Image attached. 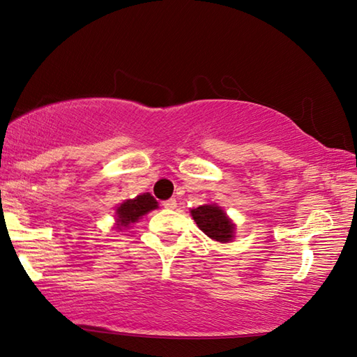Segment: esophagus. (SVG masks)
Instances as JSON below:
<instances>
[{"label":"esophagus","mask_w":357,"mask_h":357,"mask_svg":"<svg viewBox=\"0 0 357 357\" xmlns=\"http://www.w3.org/2000/svg\"><path fill=\"white\" fill-rule=\"evenodd\" d=\"M165 208L167 210H174L178 206V204H176V199H169V200H165L163 204H162Z\"/></svg>","instance_id":"34e87169"}]
</instances>
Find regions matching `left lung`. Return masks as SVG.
Masks as SVG:
<instances>
[{"label": "left lung", "mask_w": 357, "mask_h": 357, "mask_svg": "<svg viewBox=\"0 0 357 357\" xmlns=\"http://www.w3.org/2000/svg\"><path fill=\"white\" fill-rule=\"evenodd\" d=\"M190 215H192L197 226L200 227V231H204L213 241L226 243L234 238L236 225L229 220L225 210L216 204L197 206V208L190 210Z\"/></svg>", "instance_id": "obj_1"}]
</instances>
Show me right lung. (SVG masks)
Returning <instances> with one entry per match:
<instances>
[{
  "label": "right lung",
  "instance_id": "right-lung-1",
  "mask_svg": "<svg viewBox=\"0 0 357 357\" xmlns=\"http://www.w3.org/2000/svg\"><path fill=\"white\" fill-rule=\"evenodd\" d=\"M158 206V202L153 197L146 192L135 197V199H128L123 204L116 206V229H123V227H130L132 222H136L141 216L147 215L149 211L155 210Z\"/></svg>",
  "mask_w": 357,
  "mask_h": 357
}]
</instances>
